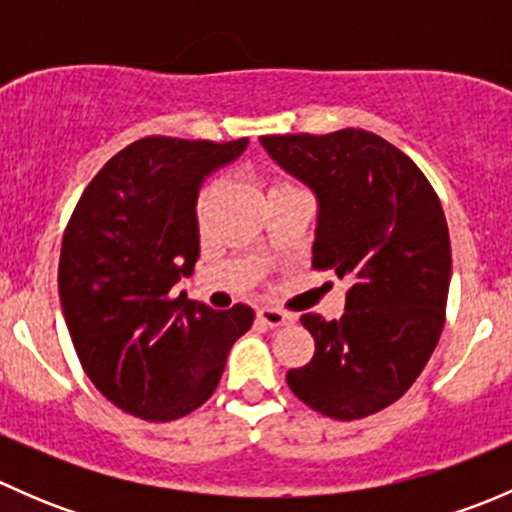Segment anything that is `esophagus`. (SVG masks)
I'll list each match as a JSON object with an SVG mask.
<instances>
[{"label": "esophagus", "mask_w": 512, "mask_h": 512, "mask_svg": "<svg viewBox=\"0 0 512 512\" xmlns=\"http://www.w3.org/2000/svg\"><path fill=\"white\" fill-rule=\"evenodd\" d=\"M257 319L265 322L267 327H285V324L294 322L292 314L282 312V309H275V307H260L257 309Z\"/></svg>", "instance_id": "34e87169"}]
</instances>
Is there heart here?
Here are the masks:
<instances>
[{
  "label": "heart",
  "mask_w": 512,
  "mask_h": 512,
  "mask_svg": "<svg viewBox=\"0 0 512 512\" xmlns=\"http://www.w3.org/2000/svg\"><path fill=\"white\" fill-rule=\"evenodd\" d=\"M287 185H292V183H287V180H277V183L272 185V190L287 188ZM213 193H215V185L208 183V185H203V188L198 190V195H195V218H198V220H203V215H205V210H208Z\"/></svg>",
  "instance_id": "heart-1"
}]
</instances>
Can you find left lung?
<instances>
[{
    "instance_id": "8db88e82",
    "label": "left lung",
    "mask_w": 512,
    "mask_h": 512,
    "mask_svg": "<svg viewBox=\"0 0 512 512\" xmlns=\"http://www.w3.org/2000/svg\"><path fill=\"white\" fill-rule=\"evenodd\" d=\"M272 158L319 198L314 270L349 277L339 319L302 314L309 364L287 371L292 394L334 421L399 401L431 359L446 322L451 240L436 190L381 136H262Z\"/></svg>"
}]
</instances>
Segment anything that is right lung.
I'll use <instances>...</instances> for the list:
<instances>
[{
  "mask_svg": "<svg viewBox=\"0 0 512 512\" xmlns=\"http://www.w3.org/2000/svg\"><path fill=\"white\" fill-rule=\"evenodd\" d=\"M245 146L141 138L98 170L71 213L59 260L66 327L86 376L126 414L156 423L193 414L252 327L247 304L215 312L170 294L200 255V183Z\"/></svg>",
  "mask_w": 512,
  "mask_h": 512,
  "instance_id": "obj_1",
  "label": "right lung"
}]
</instances>
